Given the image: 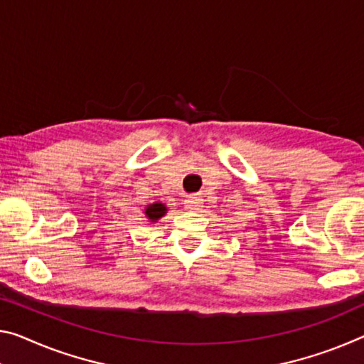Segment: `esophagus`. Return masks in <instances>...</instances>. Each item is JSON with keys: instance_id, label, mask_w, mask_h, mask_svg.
<instances>
[{"instance_id": "34e87169", "label": "esophagus", "mask_w": 364, "mask_h": 364, "mask_svg": "<svg viewBox=\"0 0 364 364\" xmlns=\"http://www.w3.org/2000/svg\"><path fill=\"white\" fill-rule=\"evenodd\" d=\"M184 207H186L188 210H198L203 207V200L198 196H188L186 199H184Z\"/></svg>"}]
</instances>
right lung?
I'll list each match as a JSON object with an SVG mask.
<instances>
[{
	"instance_id": "obj_1",
	"label": "right lung",
	"mask_w": 364,
	"mask_h": 364,
	"mask_svg": "<svg viewBox=\"0 0 364 364\" xmlns=\"http://www.w3.org/2000/svg\"><path fill=\"white\" fill-rule=\"evenodd\" d=\"M165 213H166V207L161 203H155V204H151L146 207V217L151 222H157L159 218L165 215Z\"/></svg>"
}]
</instances>
